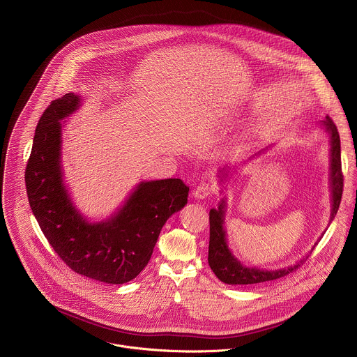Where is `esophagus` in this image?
I'll return each instance as SVG.
<instances>
[{"instance_id":"1","label":"esophagus","mask_w":357,"mask_h":357,"mask_svg":"<svg viewBox=\"0 0 357 357\" xmlns=\"http://www.w3.org/2000/svg\"><path fill=\"white\" fill-rule=\"evenodd\" d=\"M214 192V187L213 185H210V184H207V183H202V184H199L195 190H194V197L195 198H198V199H204V198H207L210 194H213Z\"/></svg>"}]
</instances>
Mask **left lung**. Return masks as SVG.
<instances>
[{"mask_svg":"<svg viewBox=\"0 0 357 357\" xmlns=\"http://www.w3.org/2000/svg\"><path fill=\"white\" fill-rule=\"evenodd\" d=\"M326 130L330 133V187H331V197H333V210H331V220L335 217L338 207L342 198L344 190V174H342V165H341V140L340 133L333 122V119L327 115L323 121ZM255 153V155H258ZM255 158V156H253ZM224 170V169H222ZM224 207L225 204L221 201L218 208H211L208 213L210 221V241H208V265L214 275L227 284H257L269 280H276L283 278L293 271L298 269L304 259L297 262L293 266H287L278 271H264L258 268H250L243 265L238 261L234 255H231L227 239H225V229H224Z\"/></svg>","mask_w":357,"mask_h":357,"instance_id":"1","label":"left lung"}]
</instances>
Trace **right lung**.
I'll list each match as a JSON object with an SVG mask.
<instances>
[{
    "label": "right lung",
    "instance_id": "right-lung-1",
    "mask_svg": "<svg viewBox=\"0 0 357 357\" xmlns=\"http://www.w3.org/2000/svg\"><path fill=\"white\" fill-rule=\"evenodd\" d=\"M67 93L41 115L24 180L29 204L61 261L86 278L122 284L149 264L167 218L187 204L190 187L180 178L140 183L109 220L91 224L71 204L61 180V121L79 107Z\"/></svg>",
    "mask_w": 357,
    "mask_h": 357
}]
</instances>
